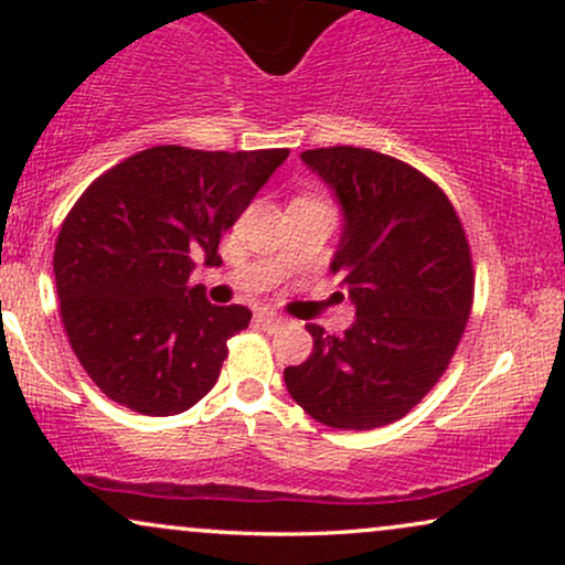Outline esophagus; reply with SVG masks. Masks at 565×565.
I'll list each match as a JSON object with an SVG mask.
<instances>
[{
  "label": "esophagus",
  "mask_w": 565,
  "mask_h": 565,
  "mask_svg": "<svg viewBox=\"0 0 565 565\" xmlns=\"http://www.w3.org/2000/svg\"><path fill=\"white\" fill-rule=\"evenodd\" d=\"M255 321L260 323V327H268V329H276V327H281V323H284L281 316L270 313V310H263V313H257Z\"/></svg>",
  "instance_id": "1"
}]
</instances>
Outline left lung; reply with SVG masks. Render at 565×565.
Segmentation results:
<instances>
[{"mask_svg":"<svg viewBox=\"0 0 565 565\" xmlns=\"http://www.w3.org/2000/svg\"><path fill=\"white\" fill-rule=\"evenodd\" d=\"M300 159L342 210L329 268L355 321L342 337L308 323L313 353L284 369V382L316 423L391 425L425 398L462 340L472 308L468 238L446 193L404 161L353 146Z\"/></svg>","mask_w":565,"mask_h":565,"instance_id":"8db88e82","label":"left lung"}]
</instances>
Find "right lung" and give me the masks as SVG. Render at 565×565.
<instances>
[{"label": "right lung", "mask_w": 565, "mask_h": 565, "mask_svg": "<svg viewBox=\"0 0 565 565\" xmlns=\"http://www.w3.org/2000/svg\"><path fill=\"white\" fill-rule=\"evenodd\" d=\"M287 157L157 146L82 193L57 233L55 287L71 348L108 398L170 417L212 391L252 313L188 278L196 257L223 263L220 236Z\"/></svg>", "instance_id": "right-lung-1"}]
</instances>
